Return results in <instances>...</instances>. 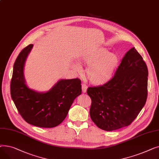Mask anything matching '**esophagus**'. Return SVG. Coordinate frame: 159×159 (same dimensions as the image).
I'll return each instance as SVG.
<instances>
[{
    "instance_id": "34e87169",
    "label": "esophagus",
    "mask_w": 159,
    "mask_h": 159,
    "mask_svg": "<svg viewBox=\"0 0 159 159\" xmlns=\"http://www.w3.org/2000/svg\"><path fill=\"white\" fill-rule=\"evenodd\" d=\"M87 89H88V87L86 84H82V92L83 93H86L87 91Z\"/></svg>"
}]
</instances>
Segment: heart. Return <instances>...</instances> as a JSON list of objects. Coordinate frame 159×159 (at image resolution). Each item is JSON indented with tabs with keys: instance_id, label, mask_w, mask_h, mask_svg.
Wrapping results in <instances>:
<instances>
[{
	"instance_id": "b5f03b06",
	"label": "heart",
	"mask_w": 159,
	"mask_h": 159,
	"mask_svg": "<svg viewBox=\"0 0 159 159\" xmlns=\"http://www.w3.org/2000/svg\"><path fill=\"white\" fill-rule=\"evenodd\" d=\"M82 60L88 66L86 71L88 79L96 86L106 84L111 80L119 63L117 55L102 47L95 48L84 53ZM75 68L81 70L78 63L75 64Z\"/></svg>"
}]
</instances>
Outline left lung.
<instances>
[{
	"instance_id": "obj_1",
	"label": "left lung",
	"mask_w": 159,
	"mask_h": 159,
	"mask_svg": "<svg viewBox=\"0 0 159 159\" xmlns=\"http://www.w3.org/2000/svg\"><path fill=\"white\" fill-rule=\"evenodd\" d=\"M148 76L143 57L135 48L130 49L111 80L102 86L88 88L92 121L105 131L129 126L146 104Z\"/></svg>"
}]
</instances>
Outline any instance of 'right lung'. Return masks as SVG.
I'll list each match as a JSON object with an SVG mask.
<instances>
[{
	"label": "right lung",
	"mask_w": 159,
	"mask_h": 159,
	"mask_svg": "<svg viewBox=\"0 0 159 159\" xmlns=\"http://www.w3.org/2000/svg\"><path fill=\"white\" fill-rule=\"evenodd\" d=\"M33 46L30 44L24 48L15 62L11 96L25 121L40 128H53L65 119L74 100L81 95V81L79 79H61L46 92L30 88L24 69Z\"/></svg>",
	"instance_id": "right-lung-1"
}]
</instances>
